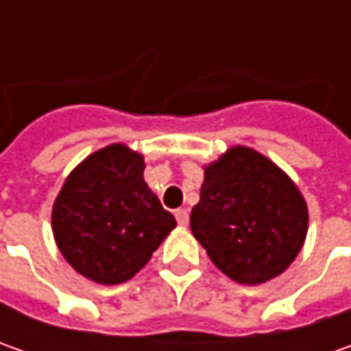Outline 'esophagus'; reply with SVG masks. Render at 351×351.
<instances>
[{"label": "esophagus", "mask_w": 351, "mask_h": 351, "mask_svg": "<svg viewBox=\"0 0 351 351\" xmlns=\"http://www.w3.org/2000/svg\"><path fill=\"white\" fill-rule=\"evenodd\" d=\"M176 219H178L180 226H187V223H189V213H187V209L176 210Z\"/></svg>", "instance_id": "esophagus-1"}]
</instances>
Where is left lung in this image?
Instances as JSON below:
<instances>
[{"label": "left lung", "mask_w": 351, "mask_h": 351, "mask_svg": "<svg viewBox=\"0 0 351 351\" xmlns=\"http://www.w3.org/2000/svg\"><path fill=\"white\" fill-rule=\"evenodd\" d=\"M306 203L265 156L234 146L205 168L191 232L210 262L244 285L279 276L301 252Z\"/></svg>", "instance_id": "8db88e82"}]
</instances>
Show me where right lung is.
<instances>
[{
  "label": "right lung",
  "mask_w": 351,
  "mask_h": 351,
  "mask_svg": "<svg viewBox=\"0 0 351 351\" xmlns=\"http://www.w3.org/2000/svg\"><path fill=\"white\" fill-rule=\"evenodd\" d=\"M142 171L141 154L111 144L86 158L56 197V244L75 271L95 283L128 281L176 228Z\"/></svg>",
  "instance_id": "right-lung-1"
}]
</instances>
